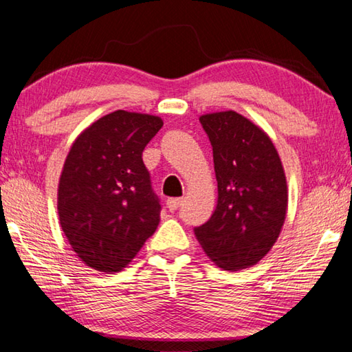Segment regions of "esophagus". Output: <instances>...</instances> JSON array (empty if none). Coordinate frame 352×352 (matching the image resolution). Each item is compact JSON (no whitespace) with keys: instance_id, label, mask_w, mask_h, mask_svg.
Listing matches in <instances>:
<instances>
[{"instance_id":"34e87169","label":"esophagus","mask_w":352,"mask_h":352,"mask_svg":"<svg viewBox=\"0 0 352 352\" xmlns=\"http://www.w3.org/2000/svg\"><path fill=\"white\" fill-rule=\"evenodd\" d=\"M182 203H183L182 198H169L168 201H166V206H168V209L170 212H174V210H177L178 208H180Z\"/></svg>"}]
</instances>
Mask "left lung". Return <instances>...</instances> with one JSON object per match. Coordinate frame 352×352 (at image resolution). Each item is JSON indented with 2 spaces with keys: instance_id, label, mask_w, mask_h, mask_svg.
I'll use <instances>...</instances> for the list:
<instances>
[{
  "instance_id": "8db88e82",
  "label": "left lung",
  "mask_w": 352,
  "mask_h": 352,
  "mask_svg": "<svg viewBox=\"0 0 352 352\" xmlns=\"http://www.w3.org/2000/svg\"><path fill=\"white\" fill-rule=\"evenodd\" d=\"M213 149L215 212L195 227L212 263L229 272L258 264L279 238L288 208L284 166L263 128L236 111L199 117Z\"/></svg>"
}]
</instances>
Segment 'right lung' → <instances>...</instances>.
<instances>
[{"instance_id": "1", "label": "right lung", "mask_w": 352, "mask_h": 352, "mask_svg": "<svg viewBox=\"0 0 352 352\" xmlns=\"http://www.w3.org/2000/svg\"><path fill=\"white\" fill-rule=\"evenodd\" d=\"M163 126L158 116L109 113L76 137L58 186L62 232L88 267L125 268L160 223L142 153Z\"/></svg>"}]
</instances>
